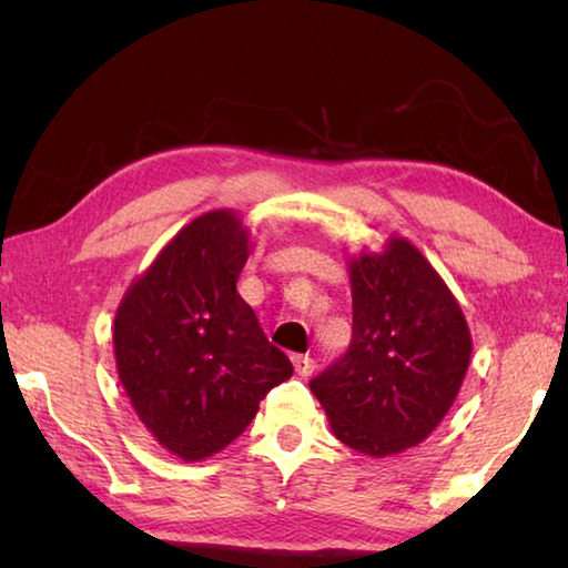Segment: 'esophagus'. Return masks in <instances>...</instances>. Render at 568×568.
<instances>
[{
	"label": "esophagus",
	"instance_id": "1",
	"mask_svg": "<svg viewBox=\"0 0 568 568\" xmlns=\"http://www.w3.org/2000/svg\"><path fill=\"white\" fill-rule=\"evenodd\" d=\"M293 365L297 371V376H311V373L315 371V361L311 358V355H293Z\"/></svg>",
	"mask_w": 568,
	"mask_h": 568
}]
</instances>
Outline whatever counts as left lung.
<instances>
[{"instance_id":"left-lung-1","label":"left lung","mask_w":568,"mask_h":568,"mask_svg":"<svg viewBox=\"0 0 568 568\" xmlns=\"http://www.w3.org/2000/svg\"><path fill=\"white\" fill-rule=\"evenodd\" d=\"M345 265L353 338L311 390L341 444L373 458L396 456L446 418L474 341L456 295L410 240L390 235Z\"/></svg>"}]
</instances>
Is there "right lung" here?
<instances>
[{"instance_id":"right-lung-1","label":"right lung","mask_w":568,"mask_h":568,"mask_svg":"<svg viewBox=\"0 0 568 568\" xmlns=\"http://www.w3.org/2000/svg\"><path fill=\"white\" fill-rule=\"evenodd\" d=\"M250 247L240 213L210 210L160 250L114 313L122 388L148 434L185 464L233 444L265 393L293 376L235 291Z\"/></svg>"}]
</instances>
